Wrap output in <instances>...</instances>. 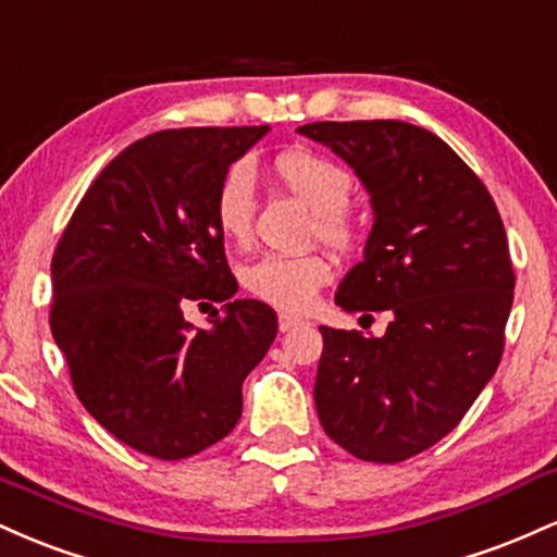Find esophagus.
Returning a JSON list of instances; mask_svg holds the SVG:
<instances>
[{"label":"esophagus","mask_w":557,"mask_h":557,"mask_svg":"<svg viewBox=\"0 0 557 557\" xmlns=\"http://www.w3.org/2000/svg\"><path fill=\"white\" fill-rule=\"evenodd\" d=\"M298 324H304V322H300L298 317H290V314H280V332H287V330L298 327Z\"/></svg>","instance_id":"obj_1"}]
</instances>
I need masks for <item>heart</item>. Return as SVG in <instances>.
<instances>
[{"label":"heart","instance_id":"1","mask_svg":"<svg viewBox=\"0 0 557 557\" xmlns=\"http://www.w3.org/2000/svg\"><path fill=\"white\" fill-rule=\"evenodd\" d=\"M277 181L317 212V233L327 246L345 251L361 235V222L348 207L354 177L335 159L309 149H293L274 162ZM257 190L248 162L230 164L214 190V225L227 240L243 243L253 225ZM332 267L319 253L309 257H261L243 270V287L280 311H306L330 283Z\"/></svg>","mask_w":557,"mask_h":557}]
</instances>
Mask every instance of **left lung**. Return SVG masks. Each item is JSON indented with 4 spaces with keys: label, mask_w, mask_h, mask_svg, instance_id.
<instances>
[{
    "label": "left lung",
    "mask_w": 557,
    "mask_h": 557,
    "mask_svg": "<svg viewBox=\"0 0 557 557\" xmlns=\"http://www.w3.org/2000/svg\"><path fill=\"white\" fill-rule=\"evenodd\" d=\"M298 133L335 151L372 201L363 259L335 304L389 314L382 337L319 327V421L361 461H406L456 430L500 363L516 285L503 220L469 164L424 127L354 120Z\"/></svg>",
    "instance_id": "obj_1"
}]
</instances>
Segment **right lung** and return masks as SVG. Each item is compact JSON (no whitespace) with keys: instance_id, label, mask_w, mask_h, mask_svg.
<instances>
[{"instance_id":"1","label":"right lung","mask_w":557,"mask_h":557,"mask_svg":"<svg viewBox=\"0 0 557 557\" xmlns=\"http://www.w3.org/2000/svg\"><path fill=\"white\" fill-rule=\"evenodd\" d=\"M270 125L177 127L136 140L99 172L52 259L54 343L86 411L133 450L181 461L220 443L277 314L238 290L214 225V190ZM188 299L225 302L213 327ZM216 314V309H214Z\"/></svg>"}]
</instances>
